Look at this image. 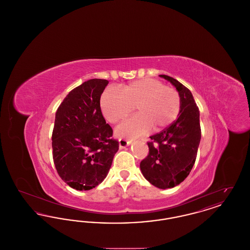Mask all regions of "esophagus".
<instances>
[{"label": "esophagus", "instance_id": "1", "mask_svg": "<svg viewBox=\"0 0 250 250\" xmlns=\"http://www.w3.org/2000/svg\"><path fill=\"white\" fill-rule=\"evenodd\" d=\"M131 143V141L129 140H125V139H120L119 140V146L120 148H124L127 145H129Z\"/></svg>", "mask_w": 250, "mask_h": 250}]
</instances>
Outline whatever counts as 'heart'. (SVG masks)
I'll list each match as a JSON object with an SVG mask.
<instances>
[{"label":"heart","mask_w":250,"mask_h":250,"mask_svg":"<svg viewBox=\"0 0 250 250\" xmlns=\"http://www.w3.org/2000/svg\"><path fill=\"white\" fill-rule=\"evenodd\" d=\"M138 115L125 121L116 128L121 137H137L154 126L160 130L177 118L181 98L176 89L158 80L143 79L125 85L121 92L107 89L100 98V107L105 118L116 124L134 110Z\"/></svg>","instance_id":"b5f03b06"}]
</instances>
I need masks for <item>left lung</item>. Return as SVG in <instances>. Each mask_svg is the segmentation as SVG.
I'll return each instance as SVG.
<instances>
[{
    "mask_svg": "<svg viewBox=\"0 0 250 250\" xmlns=\"http://www.w3.org/2000/svg\"><path fill=\"white\" fill-rule=\"evenodd\" d=\"M178 91L181 107L178 118L165 129L151 136L149 154L140 167L143 176L153 186L166 189L178 186L195 164L202 131L200 110L190 91L175 79L159 75Z\"/></svg>",
    "mask_w": 250,
    "mask_h": 250,
    "instance_id": "1",
    "label": "left lung"
}]
</instances>
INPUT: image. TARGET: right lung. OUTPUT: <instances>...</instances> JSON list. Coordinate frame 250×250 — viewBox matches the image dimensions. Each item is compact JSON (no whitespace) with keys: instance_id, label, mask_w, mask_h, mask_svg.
<instances>
[{"instance_id":"1","label":"right lung","mask_w":250,"mask_h":250,"mask_svg":"<svg viewBox=\"0 0 250 250\" xmlns=\"http://www.w3.org/2000/svg\"><path fill=\"white\" fill-rule=\"evenodd\" d=\"M107 83V80L93 79L76 87L55 114L53 162L62 180L77 190H90L101 184L119 150L100 107Z\"/></svg>"}]
</instances>
